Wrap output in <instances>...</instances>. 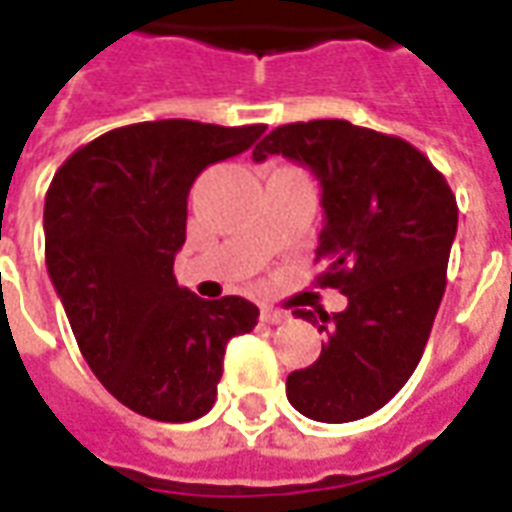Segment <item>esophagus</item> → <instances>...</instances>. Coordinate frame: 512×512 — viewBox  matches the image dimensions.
I'll list each match as a JSON object with an SVG mask.
<instances>
[{"mask_svg": "<svg viewBox=\"0 0 512 512\" xmlns=\"http://www.w3.org/2000/svg\"><path fill=\"white\" fill-rule=\"evenodd\" d=\"M260 320L268 325H279L287 320V312H282V309H274V306H263V309H260Z\"/></svg>", "mask_w": 512, "mask_h": 512, "instance_id": "obj_1", "label": "esophagus"}]
</instances>
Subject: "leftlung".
<instances>
[{"label": "left lung", "instance_id": "8db88e82", "mask_svg": "<svg viewBox=\"0 0 512 512\" xmlns=\"http://www.w3.org/2000/svg\"><path fill=\"white\" fill-rule=\"evenodd\" d=\"M314 173L325 211L317 282L347 295L344 312L295 309L325 333L320 358L287 377L306 418L350 423L401 391L429 342L458 227L448 181L407 140L342 119L276 127L252 151Z\"/></svg>", "mask_w": 512, "mask_h": 512}]
</instances>
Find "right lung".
<instances>
[{
    "label": "right lung",
    "instance_id": "add662e5",
    "mask_svg": "<svg viewBox=\"0 0 512 512\" xmlns=\"http://www.w3.org/2000/svg\"><path fill=\"white\" fill-rule=\"evenodd\" d=\"M263 124L140 121L67 157L45 195V266L94 377L138 415L203 418L217 401L225 347L257 325L238 295L179 287L187 198L200 173L246 151Z\"/></svg>",
    "mask_w": 512,
    "mask_h": 512
}]
</instances>
